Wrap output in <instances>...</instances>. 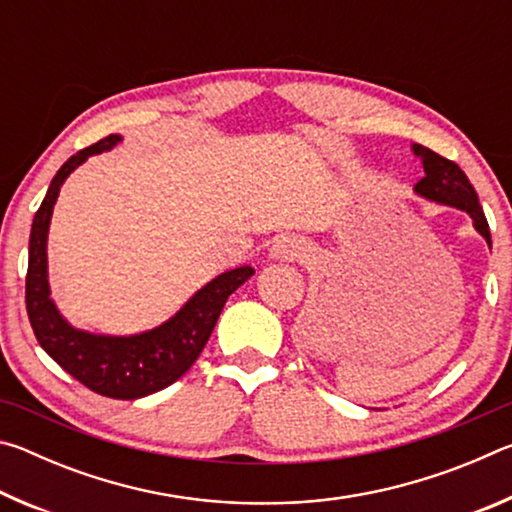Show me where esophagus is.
Instances as JSON below:
<instances>
[{
	"label": "esophagus",
	"instance_id": "34e87169",
	"mask_svg": "<svg viewBox=\"0 0 512 512\" xmlns=\"http://www.w3.org/2000/svg\"><path fill=\"white\" fill-rule=\"evenodd\" d=\"M305 250H307L305 244H302L298 237L280 235V237H275L271 250H268V255H271V259H275V262H289V259L300 257Z\"/></svg>",
	"mask_w": 512,
	"mask_h": 512
}]
</instances>
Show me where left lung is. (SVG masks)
<instances>
[{
	"label": "left lung",
	"instance_id": "8db88e82",
	"mask_svg": "<svg viewBox=\"0 0 512 512\" xmlns=\"http://www.w3.org/2000/svg\"><path fill=\"white\" fill-rule=\"evenodd\" d=\"M411 151L415 158L422 162V169H424V178L413 187V192L420 198H424V201L456 207V210L470 214L474 230L485 239L488 248H492L490 228L481 210L479 196H476L472 183L467 180L461 167L452 160L440 158L438 153H433L422 144H413Z\"/></svg>",
	"mask_w": 512,
	"mask_h": 512
}]
</instances>
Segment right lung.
<instances>
[{
  "instance_id": "obj_1",
  "label": "right lung",
  "mask_w": 512,
  "mask_h": 512,
  "mask_svg": "<svg viewBox=\"0 0 512 512\" xmlns=\"http://www.w3.org/2000/svg\"><path fill=\"white\" fill-rule=\"evenodd\" d=\"M119 142H124L121 135L103 137L101 142L72 155L51 180L31 225L27 314L40 348L83 386L112 400H140L171 386L194 366L225 300L255 271L250 266H239L219 273L164 323L137 334H97L69 323L51 298L49 287L47 239L51 214L69 173L79 169L90 155L112 151Z\"/></svg>"
}]
</instances>
